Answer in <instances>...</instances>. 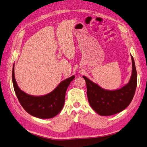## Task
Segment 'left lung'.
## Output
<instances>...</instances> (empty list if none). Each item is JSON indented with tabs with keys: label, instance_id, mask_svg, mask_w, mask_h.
I'll list each match as a JSON object with an SVG mask.
<instances>
[{
	"label": "left lung",
	"instance_id": "obj_1",
	"mask_svg": "<svg viewBox=\"0 0 147 147\" xmlns=\"http://www.w3.org/2000/svg\"><path fill=\"white\" fill-rule=\"evenodd\" d=\"M132 74L129 82L122 88L106 90L83 76L87 86V95L90 106L100 115L109 116L119 113L130 104L137 86L138 75L133 57Z\"/></svg>",
	"mask_w": 147,
	"mask_h": 147
}]
</instances>
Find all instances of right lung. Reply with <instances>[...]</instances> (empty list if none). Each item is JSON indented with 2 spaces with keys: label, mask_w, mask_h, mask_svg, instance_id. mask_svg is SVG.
I'll return each mask as SVG.
<instances>
[{
  "label": "right lung",
  "mask_w": 147,
  "mask_h": 147,
  "mask_svg": "<svg viewBox=\"0 0 147 147\" xmlns=\"http://www.w3.org/2000/svg\"><path fill=\"white\" fill-rule=\"evenodd\" d=\"M73 75L61 82L51 92L42 96L27 94L19 89L14 77V64L13 67L12 80L15 93L23 108L34 117L39 119H50L56 116L62 110L65 95Z\"/></svg>",
  "instance_id": "add662e5"
}]
</instances>
